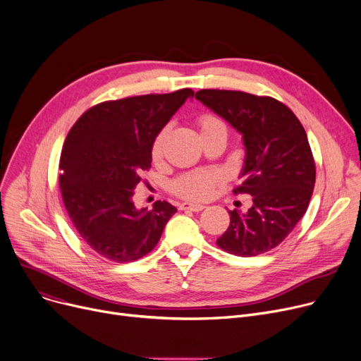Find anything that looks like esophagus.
<instances>
[{"label": "esophagus", "mask_w": 361, "mask_h": 361, "mask_svg": "<svg viewBox=\"0 0 361 361\" xmlns=\"http://www.w3.org/2000/svg\"><path fill=\"white\" fill-rule=\"evenodd\" d=\"M203 204L200 203H190V202H184L180 204V209L181 211H192V212H200L203 211Z\"/></svg>", "instance_id": "34e87169"}]
</instances>
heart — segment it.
I'll return each instance as SVG.
<instances>
[{"label":"heart","instance_id":"1","mask_svg":"<svg viewBox=\"0 0 361 361\" xmlns=\"http://www.w3.org/2000/svg\"><path fill=\"white\" fill-rule=\"evenodd\" d=\"M199 126H200L202 135H209V133H216V131L226 133V128L222 120H219L215 116H211V114L203 116L199 120ZM168 130H169L168 127H164L154 139V143H152L150 155L155 162H159L164 157V146L168 136ZM221 180H222V176L221 173H218V171L197 169V171H192V173H185L180 176L177 180H174L173 184H171V190H173L177 196L187 200H204L214 193L215 185Z\"/></svg>","mask_w":361,"mask_h":361}]
</instances>
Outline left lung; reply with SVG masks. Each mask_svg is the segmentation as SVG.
Segmentation results:
<instances>
[{
  "mask_svg": "<svg viewBox=\"0 0 361 361\" xmlns=\"http://www.w3.org/2000/svg\"><path fill=\"white\" fill-rule=\"evenodd\" d=\"M195 98L241 135L243 183L234 192L253 200L247 212H228L230 226L216 244L243 257L269 252L306 214L313 193L316 168L306 131L288 106L269 97L203 89Z\"/></svg>",
  "mask_w": 361,
  "mask_h": 361,
  "instance_id": "8db88e82",
  "label": "left lung"
}]
</instances>
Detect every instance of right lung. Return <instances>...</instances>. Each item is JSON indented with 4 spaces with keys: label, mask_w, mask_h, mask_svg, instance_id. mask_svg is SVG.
<instances>
[{
    "label": "right lung",
    "mask_w": 361,
    "mask_h": 361,
    "mask_svg": "<svg viewBox=\"0 0 361 361\" xmlns=\"http://www.w3.org/2000/svg\"><path fill=\"white\" fill-rule=\"evenodd\" d=\"M192 89L108 101L87 109L68 131L60 158V188L75 230L92 250L112 262L143 257L158 244L177 207L133 203L150 147Z\"/></svg>",
    "instance_id": "1"
}]
</instances>
